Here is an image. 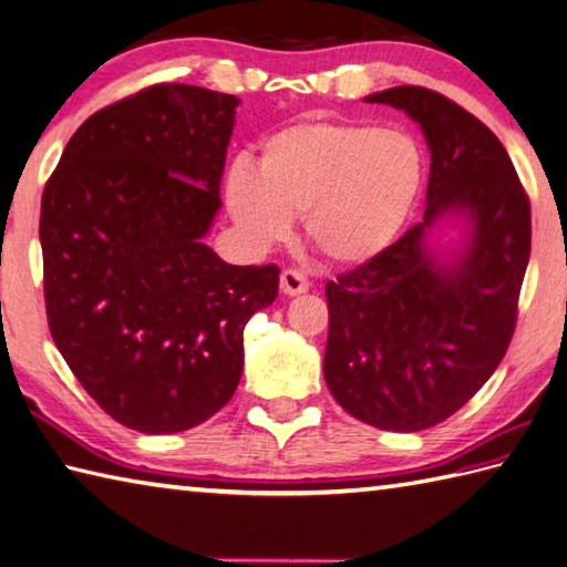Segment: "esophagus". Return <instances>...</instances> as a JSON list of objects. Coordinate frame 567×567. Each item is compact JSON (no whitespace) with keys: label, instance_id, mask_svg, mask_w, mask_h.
<instances>
[{"label":"esophagus","instance_id":"1","mask_svg":"<svg viewBox=\"0 0 567 567\" xmlns=\"http://www.w3.org/2000/svg\"><path fill=\"white\" fill-rule=\"evenodd\" d=\"M308 288H310V281L303 271H298V269L281 271V291L286 296H300V293H306Z\"/></svg>","mask_w":567,"mask_h":567}]
</instances>
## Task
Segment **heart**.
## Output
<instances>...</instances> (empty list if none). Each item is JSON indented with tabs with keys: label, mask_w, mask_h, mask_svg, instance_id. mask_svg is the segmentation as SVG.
Masks as SVG:
<instances>
[{
	"label": "heart",
	"mask_w": 567,
	"mask_h": 567,
	"mask_svg": "<svg viewBox=\"0 0 567 567\" xmlns=\"http://www.w3.org/2000/svg\"><path fill=\"white\" fill-rule=\"evenodd\" d=\"M424 179L417 137L363 121L318 118L269 135L257 165L237 159L225 204L255 247L281 243L303 213L308 243L334 264H363L395 240Z\"/></svg>",
	"instance_id": "heart-1"
}]
</instances>
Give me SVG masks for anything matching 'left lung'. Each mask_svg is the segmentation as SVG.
I'll return each mask as SVG.
<instances>
[{
    "mask_svg": "<svg viewBox=\"0 0 567 567\" xmlns=\"http://www.w3.org/2000/svg\"><path fill=\"white\" fill-rule=\"evenodd\" d=\"M420 123L432 153L422 223L327 281L324 381L351 417L420 432L461 410L499 367L532 255V206L505 145L444 94L402 84L367 96ZM465 212L472 243L454 268L425 230Z\"/></svg>",
    "mask_w": 567,
    "mask_h": 567,
    "instance_id": "left-lung-1",
    "label": "left lung"
}]
</instances>
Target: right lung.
I'll list each match as a JSON object with an SVG mask.
<instances>
[{
	"mask_svg": "<svg viewBox=\"0 0 567 567\" xmlns=\"http://www.w3.org/2000/svg\"><path fill=\"white\" fill-rule=\"evenodd\" d=\"M240 99L153 84L92 113L41 198L48 327L96 405L143 434L213 417L243 375V332L279 267L204 245Z\"/></svg>",
	"mask_w": 567,
	"mask_h": 567,
	"instance_id": "obj_1",
	"label": "right lung"
}]
</instances>
